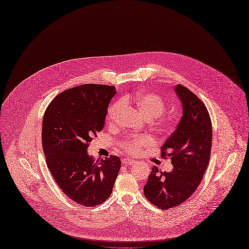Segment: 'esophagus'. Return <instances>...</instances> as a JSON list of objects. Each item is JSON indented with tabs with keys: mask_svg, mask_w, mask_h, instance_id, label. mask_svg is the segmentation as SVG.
<instances>
[{
	"mask_svg": "<svg viewBox=\"0 0 249 249\" xmlns=\"http://www.w3.org/2000/svg\"><path fill=\"white\" fill-rule=\"evenodd\" d=\"M136 162H137L136 160H131V159H124V160H123V164H124V165H127V166H130V165H135Z\"/></svg>",
	"mask_w": 249,
	"mask_h": 249,
	"instance_id": "esophagus-1",
	"label": "esophagus"
}]
</instances>
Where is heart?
I'll return each mask as SVG.
<instances>
[{
	"label": "heart",
	"instance_id": "b5f03b06",
	"mask_svg": "<svg viewBox=\"0 0 249 249\" xmlns=\"http://www.w3.org/2000/svg\"><path fill=\"white\" fill-rule=\"evenodd\" d=\"M124 101L126 103H133L138 108V110L149 121L160 117L166 110V104L159 95L148 91H140L137 93H130L124 97V100H117L111 104L107 110L106 121L110 126H113L117 124L119 111L124 106ZM160 125L167 127L168 123L166 121L160 122ZM153 140L147 136H137V137H126L119 142V148L122 151L127 154H136L142 149L152 145Z\"/></svg>",
	"mask_w": 249,
	"mask_h": 249
}]
</instances>
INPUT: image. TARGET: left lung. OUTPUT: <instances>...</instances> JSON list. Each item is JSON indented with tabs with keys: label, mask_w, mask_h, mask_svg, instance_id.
Returning <instances> with one entry per match:
<instances>
[{
	"label": "left lung",
	"mask_w": 249,
	"mask_h": 249,
	"mask_svg": "<svg viewBox=\"0 0 249 249\" xmlns=\"http://www.w3.org/2000/svg\"><path fill=\"white\" fill-rule=\"evenodd\" d=\"M183 115L177 128L160 147V157L171 159L173 170L161 172L154 166L144 185L146 199L166 210L179 206L196 192L210 160L212 124L207 108L193 91L178 84Z\"/></svg>",
	"instance_id": "8db88e82"
}]
</instances>
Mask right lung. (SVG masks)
<instances>
[{"instance_id":"obj_1","label":"right lung","mask_w":249,"mask_h":249,"mask_svg":"<svg viewBox=\"0 0 249 249\" xmlns=\"http://www.w3.org/2000/svg\"><path fill=\"white\" fill-rule=\"evenodd\" d=\"M115 88L83 84L57 95L45 110L42 146L51 175L75 203L92 207L112 193L121 159L110 156L95 161L88 154L89 142L104 127Z\"/></svg>"}]
</instances>
